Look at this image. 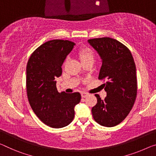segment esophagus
<instances>
[{
	"label": "esophagus",
	"mask_w": 156,
	"mask_h": 156,
	"mask_svg": "<svg viewBox=\"0 0 156 156\" xmlns=\"http://www.w3.org/2000/svg\"><path fill=\"white\" fill-rule=\"evenodd\" d=\"M88 95V93H84V92H82V93H81V97H82V98H86V96H87Z\"/></svg>",
	"instance_id": "esophagus-1"
}]
</instances>
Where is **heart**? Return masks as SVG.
<instances>
[{
	"label": "heart",
	"instance_id": "b5f03b06",
	"mask_svg": "<svg viewBox=\"0 0 156 156\" xmlns=\"http://www.w3.org/2000/svg\"><path fill=\"white\" fill-rule=\"evenodd\" d=\"M78 56L80 58L81 63H83L86 61H94L95 56L93 54V51L89 48L85 47L81 48L78 51Z\"/></svg>",
	"mask_w": 156,
	"mask_h": 156
}]
</instances>
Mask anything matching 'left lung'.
Instances as JSON below:
<instances>
[{"label":"left lung","instance_id":"obj_1","mask_svg":"<svg viewBox=\"0 0 156 156\" xmlns=\"http://www.w3.org/2000/svg\"><path fill=\"white\" fill-rule=\"evenodd\" d=\"M88 42L102 59L98 79L107 80L104 83L107 96L101 100L95 95L97 104L91 109L93 117L102 126H116L126 118L136 100L135 61L128 48L113 38H93Z\"/></svg>","mask_w":156,"mask_h":156}]
</instances>
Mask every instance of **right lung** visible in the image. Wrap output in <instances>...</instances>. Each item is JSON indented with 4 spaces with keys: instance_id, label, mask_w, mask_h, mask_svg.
Listing matches in <instances>:
<instances>
[{
    "instance_id": "add662e5",
    "label": "right lung",
    "mask_w": 156,
    "mask_h": 156,
    "mask_svg": "<svg viewBox=\"0 0 156 156\" xmlns=\"http://www.w3.org/2000/svg\"><path fill=\"white\" fill-rule=\"evenodd\" d=\"M75 44L69 40H53L44 43L31 54L26 66V91L31 108L47 126L61 128L75 117V107L80 103V93H59L57 77L61 66Z\"/></svg>"
}]
</instances>
